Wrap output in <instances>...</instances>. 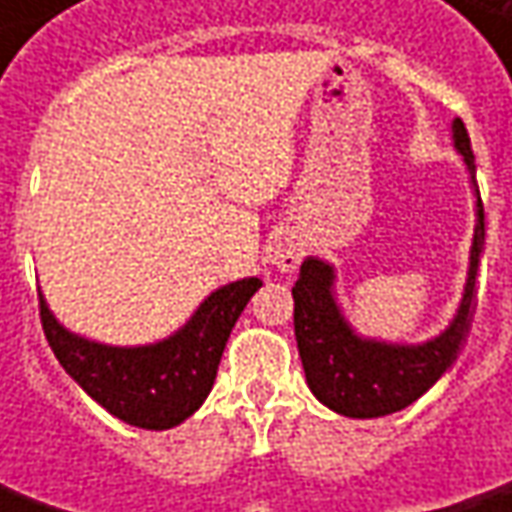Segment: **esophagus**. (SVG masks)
Instances as JSON below:
<instances>
[{"label": "esophagus", "mask_w": 512, "mask_h": 512, "mask_svg": "<svg viewBox=\"0 0 512 512\" xmlns=\"http://www.w3.org/2000/svg\"><path fill=\"white\" fill-rule=\"evenodd\" d=\"M270 262L279 270H293L302 262V253H299V247L290 245V242H276V245L270 247Z\"/></svg>", "instance_id": "obj_1"}]
</instances>
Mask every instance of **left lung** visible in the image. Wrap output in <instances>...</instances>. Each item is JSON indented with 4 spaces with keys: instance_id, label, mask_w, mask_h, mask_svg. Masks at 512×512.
<instances>
[{
    "instance_id": "left-lung-1",
    "label": "left lung",
    "mask_w": 512,
    "mask_h": 512,
    "mask_svg": "<svg viewBox=\"0 0 512 512\" xmlns=\"http://www.w3.org/2000/svg\"><path fill=\"white\" fill-rule=\"evenodd\" d=\"M453 145L464 156L476 185V159L462 119L453 122ZM484 247V205L476 187V230L462 302L444 333L422 344L364 339L347 325L336 302V273L316 256H307L293 287V327L305 367L307 387L330 410L350 419H379L413 404L456 362L473 316L476 273Z\"/></svg>"
}]
</instances>
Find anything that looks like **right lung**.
I'll return each instance as SVG.
<instances>
[{
	"mask_svg": "<svg viewBox=\"0 0 512 512\" xmlns=\"http://www.w3.org/2000/svg\"><path fill=\"white\" fill-rule=\"evenodd\" d=\"M259 287L262 279L256 276L219 287L185 327L139 347H113L70 333L56 322L45 296H39V316L50 350L93 402L133 427L170 430L207 399L227 336Z\"/></svg>",
	"mask_w": 512,
	"mask_h": 512,
	"instance_id": "1",
	"label": "right lung"
}]
</instances>
